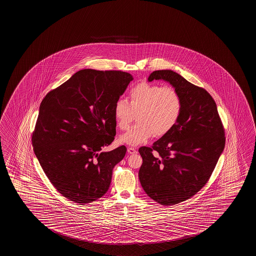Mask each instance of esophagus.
<instances>
[{"instance_id": "34e87169", "label": "esophagus", "mask_w": 256, "mask_h": 256, "mask_svg": "<svg viewBox=\"0 0 256 256\" xmlns=\"http://www.w3.org/2000/svg\"><path fill=\"white\" fill-rule=\"evenodd\" d=\"M128 152L130 154H136L138 151H136V149L134 148V147H128Z\"/></svg>"}]
</instances>
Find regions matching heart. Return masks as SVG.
<instances>
[{
  "label": "heart",
  "mask_w": 256,
  "mask_h": 256,
  "mask_svg": "<svg viewBox=\"0 0 256 256\" xmlns=\"http://www.w3.org/2000/svg\"><path fill=\"white\" fill-rule=\"evenodd\" d=\"M130 102L118 99L114 104L117 126L126 130L136 116L138 124L120 136L130 146H138L155 136H164L176 126L182 112L180 94L173 86L142 82L128 91Z\"/></svg>",
  "instance_id": "obj_1"
}]
</instances>
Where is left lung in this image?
Instances as JSON below:
<instances>
[{
	"mask_svg": "<svg viewBox=\"0 0 256 256\" xmlns=\"http://www.w3.org/2000/svg\"><path fill=\"white\" fill-rule=\"evenodd\" d=\"M164 80L180 94L178 122L168 134L142 146L138 176L142 188L160 204L174 206L199 192L208 182L225 147V130L214 98L204 88L172 70H155L148 81Z\"/></svg>",
	"mask_w": 256,
	"mask_h": 256,
	"instance_id": "left-lung-1",
	"label": "left lung"
}]
</instances>
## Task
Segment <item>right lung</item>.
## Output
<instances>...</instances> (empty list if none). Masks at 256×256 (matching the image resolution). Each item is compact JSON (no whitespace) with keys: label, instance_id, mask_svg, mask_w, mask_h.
<instances>
[{"label":"right lung","instance_id":"1","mask_svg":"<svg viewBox=\"0 0 256 256\" xmlns=\"http://www.w3.org/2000/svg\"><path fill=\"white\" fill-rule=\"evenodd\" d=\"M133 76L82 70L42 99L32 144L42 170L63 196L86 204L101 198L125 146L102 152L116 134L114 104Z\"/></svg>","mask_w":256,"mask_h":256}]
</instances>
